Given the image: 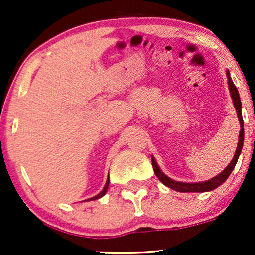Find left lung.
I'll return each instance as SVG.
<instances>
[{
    "label": "left lung",
    "instance_id": "obj_1",
    "mask_svg": "<svg viewBox=\"0 0 255 255\" xmlns=\"http://www.w3.org/2000/svg\"><path fill=\"white\" fill-rule=\"evenodd\" d=\"M227 77H228V85H229V90H230V95L231 98H233L234 105H235L236 113H238L239 116V121L240 125H241V129H240V135H239V144H238V148H236L235 156H234L233 160L230 162V164L224 169L221 174L215 176L211 180L205 181V182H199V183H184V182H177V181L171 180L168 176H165L163 174L162 170L159 169V166L157 165V162L154 160V158L152 157V166H153V170L156 176L159 178V181L163 184H165L166 187L169 188L174 189V191L177 192H183V193H191V192H209V191H213L217 187L221 186L222 183L227 181V178L229 177V175L231 174V171L234 170L235 168L236 163H238L239 156L241 153L242 150V145H244V136H245V131H244V119H242V113H241V99H240L239 96V91L236 89V86L234 85L233 81L230 79V74L229 72H227Z\"/></svg>",
    "mask_w": 255,
    "mask_h": 255
}]
</instances>
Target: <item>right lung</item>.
Returning a JSON list of instances; mask_svg holds the SVG:
<instances>
[{
	"mask_svg": "<svg viewBox=\"0 0 255 255\" xmlns=\"http://www.w3.org/2000/svg\"><path fill=\"white\" fill-rule=\"evenodd\" d=\"M108 187H109V177H108V180H107V183H105V186H104L103 191H102L101 193H99L98 195H96V197H92V198H91V199H89V200H96V199H99V198H102V197H103V195H104L105 193H107V191H108Z\"/></svg>",
	"mask_w": 255,
	"mask_h": 255,
	"instance_id": "add662e5",
	"label": "right lung"
}]
</instances>
